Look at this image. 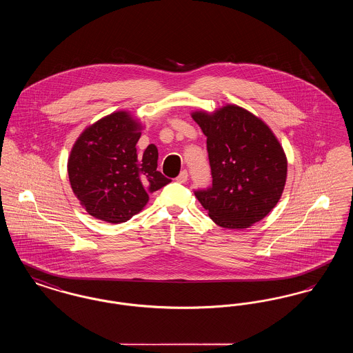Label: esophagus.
<instances>
[{
	"label": "esophagus",
	"instance_id": "34e87169",
	"mask_svg": "<svg viewBox=\"0 0 353 353\" xmlns=\"http://www.w3.org/2000/svg\"><path fill=\"white\" fill-rule=\"evenodd\" d=\"M186 180H188V172H186V170H183V172L177 176V179H176V181L180 183V184H185Z\"/></svg>",
	"mask_w": 353,
	"mask_h": 353
}]
</instances>
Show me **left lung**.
Instances as JSON below:
<instances>
[{
	"label": "left lung",
	"mask_w": 353,
	"mask_h": 353,
	"mask_svg": "<svg viewBox=\"0 0 353 353\" xmlns=\"http://www.w3.org/2000/svg\"><path fill=\"white\" fill-rule=\"evenodd\" d=\"M192 118L206 136L212 186L194 194L221 228L246 229L279 201L287 159L269 125L242 107L228 104Z\"/></svg>",
	"instance_id": "obj_1"
}]
</instances>
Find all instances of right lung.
<instances>
[{
    "instance_id": "1",
    "label": "right lung",
    "mask_w": 353,
    "mask_h": 353,
    "mask_svg": "<svg viewBox=\"0 0 353 353\" xmlns=\"http://www.w3.org/2000/svg\"><path fill=\"white\" fill-rule=\"evenodd\" d=\"M140 127L128 112L119 111L85 128L75 141L68 179L90 216L125 222L147 205L151 193L170 183L157 170L156 145L137 154Z\"/></svg>"
}]
</instances>
